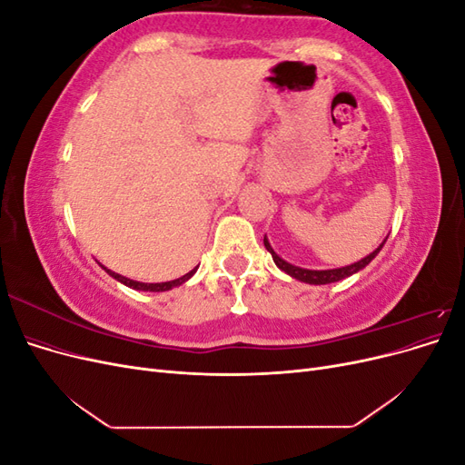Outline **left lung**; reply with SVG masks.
<instances>
[{
	"label": "left lung",
	"instance_id": "1",
	"mask_svg": "<svg viewBox=\"0 0 465 465\" xmlns=\"http://www.w3.org/2000/svg\"><path fill=\"white\" fill-rule=\"evenodd\" d=\"M384 242H386V238H384ZM384 242L380 244L374 252H371V254H369L367 258H362V260H359V262H355V263H351V265L335 267V270H304V267L292 265V263H289V262H285L283 258H281V256L277 254V252L272 248L270 241H267V236H263V246H265L267 252H270V254H272V258H273V262H275V265L279 267V270L285 272V273L291 275L292 279L302 281V283H308V285H328V283H335V281H341V279H345V277H349V275H353V273L364 270V267H367V265L378 256V252L382 250Z\"/></svg>",
	"mask_w": 465,
	"mask_h": 465
}]
</instances>
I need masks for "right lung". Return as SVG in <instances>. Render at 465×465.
<instances>
[{"label": "right lung", "mask_w": 465, "mask_h": 465, "mask_svg": "<svg viewBox=\"0 0 465 465\" xmlns=\"http://www.w3.org/2000/svg\"><path fill=\"white\" fill-rule=\"evenodd\" d=\"M101 267H103V270H104L110 277H114L116 281H120V283H124L125 287L135 289V291H149V292L171 291L173 287H178V285H182V283H186V281H188L195 272H198V267H193V270H192L190 273L182 275V277H178V279H173V281H164V283H142V281H134V279H128V277H124V275H120V273H116V272L108 270V267H104L103 263H101Z\"/></svg>", "instance_id": "add662e5"}]
</instances>
